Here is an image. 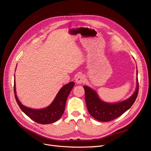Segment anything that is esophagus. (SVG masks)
<instances>
[{
  "label": "esophagus",
  "instance_id": "34e87169",
  "mask_svg": "<svg viewBox=\"0 0 151 151\" xmlns=\"http://www.w3.org/2000/svg\"><path fill=\"white\" fill-rule=\"evenodd\" d=\"M84 81H85V77L83 75L79 74V75H78V76L76 77V82L77 84H81L82 83H84Z\"/></svg>",
  "mask_w": 151,
  "mask_h": 151
}]
</instances>
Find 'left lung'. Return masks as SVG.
<instances>
[{"label": "left lung", "mask_w": 151, "mask_h": 151, "mask_svg": "<svg viewBox=\"0 0 151 151\" xmlns=\"http://www.w3.org/2000/svg\"><path fill=\"white\" fill-rule=\"evenodd\" d=\"M138 71L137 70L136 88L130 97L116 103H108L99 97L96 91L88 86H84L85 100L90 115L99 122H109L121 116L130 108L137 97L139 91Z\"/></svg>", "instance_id": "1"}]
</instances>
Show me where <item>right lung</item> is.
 <instances>
[{
	"label": "right lung",
	"instance_id": "obj_1",
	"mask_svg": "<svg viewBox=\"0 0 151 151\" xmlns=\"http://www.w3.org/2000/svg\"><path fill=\"white\" fill-rule=\"evenodd\" d=\"M75 83L72 81L62 87L52 103L48 106L42 109L31 108L24 106L21 103L17 96L15 79L14 90L17 104L27 116L40 124H50L57 122L62 116L65 110L67 99Z\"/></svg>",
	"mask_w": 151,
	"mask_h": 151
}]
</instances>
